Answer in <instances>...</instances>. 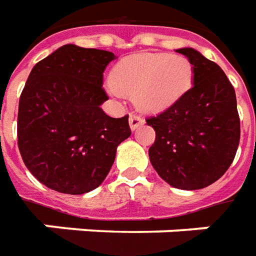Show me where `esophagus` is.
I'll return each instance as SVG.
<instances>
[{
  "label": "esophagus",
  "mask_w": 256,
  "mask_h": 256,
  "mask_svg": "<svg viewBox=\"0 0 256 256\" xmlns=\"http://www.w3.org/2000/svg\"><path fill=\"white\" fill-rule=\"evenodd\" d=\"M128 124H130V128H132V130H136V128H138L140 126L144 124V119L140 118V116L132 114V115H130V119H128Z\"/></svg>",
  "instance_id": "esophagus-1"
}]
</instances>
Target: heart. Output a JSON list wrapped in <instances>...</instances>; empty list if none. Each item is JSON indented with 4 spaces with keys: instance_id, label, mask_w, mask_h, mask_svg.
<instances>
[{
    "instance_id": "b5f03b06",
    "label": "heart",
    "mask_w": 256,
    "mask_h": 256,
    "mask_svg": "<svg viewBox=\"0 0 256 256\" xmlns=\"http://www.w3.org/2000/svg\"><path fill=\"white\" fill-rule=\"evenodd\" d=\"M194 68L182 54H137L114 68L106 90L115 97L133 96L142 112L168 110L190 90Z\"/></svg>"
}]
</instances>
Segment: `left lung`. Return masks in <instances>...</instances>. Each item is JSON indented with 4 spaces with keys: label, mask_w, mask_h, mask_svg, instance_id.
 <instances>
[{
    "label": "left lung",
    "mask_w": 256,
    "mask_h": 256,
    "mask_svg": "<svg viewBox=\"0 0 256 256\" xmlns=\"http://www.w3.org/2000/svg\"><path fill=\"white\" fill-rule=\"evenodd\" d=\"M194 68L192 87L165 112L146 119L156 134L148 155L174 188L200 190L232 165L240 142L236 91L215 62L194 48H178Z\"/></svg>",
    "instance_id": "1"
}]
</instances>
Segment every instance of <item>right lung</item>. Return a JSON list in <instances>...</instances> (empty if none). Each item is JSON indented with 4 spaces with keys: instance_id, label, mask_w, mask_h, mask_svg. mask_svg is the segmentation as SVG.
<instances>
[{
    "instance_id": "right-lung-1",
    "label": "right lung",
    "mask_w": 256,
    "mask_h": 256,
    "mask_svg": "<svg viewBox=\"0 0 256 256\" xmlns=\"http://www.w3.org/2000/svg\"><path fill=\"white\" fill-rule=\"evenodd\" d=\"M115 54L66 44L36 64L18 112V146L40 183L64 194L97 188L130 137L128 116L110 118L102 73Z\"/></svg>"
}]
</instances>
